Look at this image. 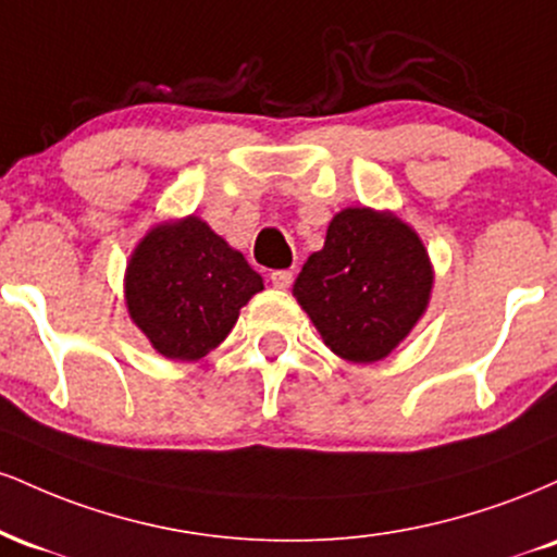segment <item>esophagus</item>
<instances>
[{"label": "esophagus", "mask_w": 557, "mask_h": 557, "mask_svg": "<svg viewBox=\"0 0 557 557\" xmlns=\"http://www.w3.org/2000/svg\"><path fill=\"white\" fill-rule=\"evenodd\" d=\"M270 280H272L274 287H280V290H285V287L293 285V272H290V270H274V272L270 274Z\"/></svg>", "instance_id": "obj_1"}]
</instances>
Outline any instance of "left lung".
<instances>
[{"label": "left lung", "mask_w": 557, "mask_h": 557, "mask_svg": "<svg viewBox=\"0 0 557 557\" xmlns=\"http://www.w3.org/2000/svg\"><path fill=\"white\" fill-rule=\"evenodd\" d=\"M430 290L432 267L419 235L367 207L335 214L324 248L293 285L324 345L354 363L385 359L424 314Z\"/></svg>", "instance_id": "left-lung-1"}]
</instances>
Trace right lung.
Here are the masks:
<instances>
[{
	"label": "right lung",
	"mask_w": 557,
	"mask_h": 557,
	"mask_svg": "<svg viewBox=\"0 0 557 557\" xmlns=\"http://www.w3.org/2000/svg\"><path fill=\"white\" fill-rule=\"evenodd\" d=\"M259 290L261 274L198 216L151 230L125 277L133 322L175 361H196L216 348Z\"/></svg>",
	"instance_id": "1"
}]
</instances>
